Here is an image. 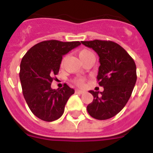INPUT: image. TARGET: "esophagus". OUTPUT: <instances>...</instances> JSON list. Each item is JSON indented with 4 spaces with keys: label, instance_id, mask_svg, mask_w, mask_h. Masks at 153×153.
<instances>
[{
    "label": "esophagus",
    "instance_id": "34e87169",
    "mask_svg": "<svg viewBox=\"0 0 153 153\" xmlns=\"http://www.w3.org/2000/svg\"><path fill=\"white\" fill-rule=\"evenodd\" d=\"M85 93V91H83V90H81V89H76V94H82Z\"/></svg>",
    "mask_w": 153,
    "mask_h": 153
}]
</instances>
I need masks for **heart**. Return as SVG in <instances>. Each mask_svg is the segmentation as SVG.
<instances>
[{"label": "heart", "mask_w": 153, "mask_h": 153, "mask_svg": "<svg viewBox=\"0 0 153 153\" xmlns=\"http://www.w3.org/2000/svg\"><path fill=\"white\" fill-rule=\"evenodd\" d=\"M93 54V52L92 51H90L89 50H87V49H83V50H81L80 51H79V53H78V55H79V57H80V59H81V60H82V59H84L85 57H87L88 56H89V55H92ZM74 82H75L77 85H84V79H82V78H77V79H76L75 81H74Z\"/></svg>", "instance_id": "1"}]
</instances>
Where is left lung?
Listing matches in <instances>:
<instances>
[{
  "instance_id": "1",
  "label": "left lung",
  "mask_w": 153,
  "mask_h": 153,
  "mask_svg": "<svg viewBox=\"0 0 153 153\" xmlns=\"http://www.w3.org/2000/svg\"><path fill=\"white\" fill-rule=\"evenodd\" d=\"M99 56L97 79L103 92L90 90L94 100L87 105L89 115L98 119H111L119 113L128 102L137 76L134 59L124 48L109 40L81 41Z\"/></svg>"
}]
</instances>
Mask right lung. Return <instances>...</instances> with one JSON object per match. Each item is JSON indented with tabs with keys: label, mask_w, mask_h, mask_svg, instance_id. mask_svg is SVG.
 Segmentation results:
<instances>
[{
	"label": "right lung",
	"mask_w": 153,
	"mask_h": 153,
	"mask_svg": "<svg viewBox=\"0 0 153 153\" xmlns=\"http://www.w3.org/2000/svg\"><path fill=\"white\" fill-rule=\"evenodd\" d=\"M81 42L47 40L33 46L20 64L22 94L30 110L39 119L52 122L59 119L74 89L64 84L61 89H52L51 82L58 74L63 56Z\"/></svg>",
	"instance_id": "right-lung-1"
}]
</instances>
